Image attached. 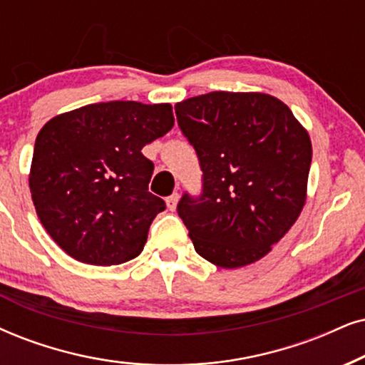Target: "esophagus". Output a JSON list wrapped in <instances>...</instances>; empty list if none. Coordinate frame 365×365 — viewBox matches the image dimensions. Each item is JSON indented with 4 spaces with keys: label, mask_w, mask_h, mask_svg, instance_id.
Masks as SVG:
<instances>
[{
    "label": "esophagus",
    "mask_w": 365,
    "mask_h": 365,
    "mask_svg": "<svg viewBox=\"0 0 365 365\" xmlns=\"http://www.w3.org/2000/svg\"><path fill=\"white\" fill-rule=\"evenodd\" d=\"M178 193H172V195L167 197V207L168 210H175L177 209V204H178Z\"/></svg>",
    "instance_id": "1"
}]
</instances>
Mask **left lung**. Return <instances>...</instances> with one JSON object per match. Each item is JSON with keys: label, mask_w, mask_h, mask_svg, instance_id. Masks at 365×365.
<instances>
[{"label": "left lung", "mask_w": 365, "mask_h": 365, "mask_svg": "<svg viewBox=\"0 0 365 365\" xmlns=\"http://www.w3.org/2000/svg\"><path fill=\"white\" fill-rule=\"evenodd\" d=\"M175 113L202 170L200 193L177 205L195 251L225 269L261 259L305 205L310 136L261 92H209Z\"/></svg>", "instance_id": "1"}]
</instances>
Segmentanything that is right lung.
Masks as SVG:
<instances>
[{
    "label": "right lung",
    "instance_id": "obj_1",
    "mask_svg": "<svg viewBox=\"0 0 365 365\" xmlns=\"http://www.w3.org/2000/svg\"><path fill=\"white\" fill-rule=\"evenodd\" d=\"M173 128L170 104L110 101L50 119L36 136L30 192L40 222L73 259L114 266L135 259L167 209L148 192L143 146Z\"/></svg>",
    "mask_w": 365,
    "mask_h": 365
}]
</instances>
